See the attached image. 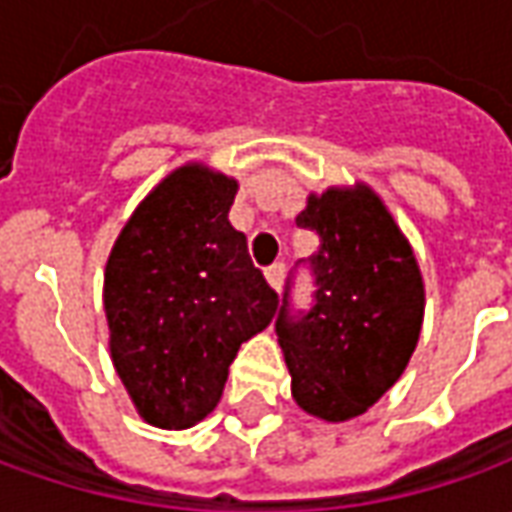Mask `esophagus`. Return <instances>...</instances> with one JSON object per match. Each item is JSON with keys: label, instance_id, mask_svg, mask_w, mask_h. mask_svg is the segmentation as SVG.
Wrapping results in <instances>:
<instances>
[{"label": "esophagus", "instance_id": "34e87169", "mask_svg": "<svg viewBox=\"0 0 512 512\" xmlns=\"http://www.w3.org/2000/svg\"><path fill=\"white\" fill-rule=\"evenodd\" d=\"M284 273H287V264L284 262H276L267 267V281L276 287V290H281V284H284Z\"/></svg>", "mask_w": 512, "mask_h": 512}]
</instances>
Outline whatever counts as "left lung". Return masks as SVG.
I'll return each mask as SVG.
<instances>
[{
	"mask_svg": "<svg viewBox=\"0 0 512 512\" xmlns=\"http://www.w3.org/2000/svg\"><path fill=\"white\" fill-rule=\"evenodd\" d=\"M298 225L320 236L301 259L312 303L292 306V278L276 317L292 396L326 421H348L396 384L418 345L424 281L407 239L370 189L309 197Z\"/></svg>",
	"mask_w": 512,
	"mask_h": 512,
	"instance_id": "1",
	"label": "left lung"
}]
</instances>
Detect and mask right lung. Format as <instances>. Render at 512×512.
Returning <instances> with one entry per match:
<instances>
[{
  "mask_svg": "<svg viewBox=\"0 0 512 512\" xmlns=\"http://www.w3.org/2000/svg\"><path fill=\"white\" fill-rule=\"evenodd\" d=\"M236 181L181 167L122 228L105 267L111 357L147 424L186 429L222 396L239 345L270 326L278 292L228 220Z\"/></svg>",
  "mask_w": 512,
  "mask_h": 512,
  "instance_id": "add662e5",
  "label": "right lung"
}]
</instances>
